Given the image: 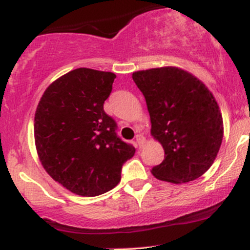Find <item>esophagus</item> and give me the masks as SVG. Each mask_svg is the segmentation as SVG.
<instances>
[{
  "label": "esophagus",
  "mask_w": 250,
  "mask_h": 250,
  "mask_svg": "<svg viewBox=\"0 0 250 250\" xmlns=\"http://www.w3.org/2000/svg\"><path fill=\"white\" fill-rule=\"evenodd\" d=\"M145 141H146V139H145V136H143V135H141V134H139L136 136V143H137V146H139V148H141L143 145H145Z\"/></svg>",
  "instance_id": "1"
}]
</instances>
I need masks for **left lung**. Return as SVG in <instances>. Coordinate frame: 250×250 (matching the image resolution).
<instances>
[{"mask_svg":"<svg viewBox=\"0 0 250 250\" xmlns=\"http://www.w3.org/2000/svg\"><path fill=\"white\" fill-rule=\"evenodd\" d=\"M145 96L151 135L165 160L151 173L171 183L196 180L214 163L223 137V120L213 94L199 79L175 67L133 73Z\"/></svg>","mask_w":250,"mask_h":250,"instance_id":"left-lung-1","label":"left lung"}]
</instances>
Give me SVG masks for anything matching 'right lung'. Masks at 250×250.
<instances>
[{
    "instance_id": "add662e5",
    "label": "right lung",
    "mask_w": 250,
    "mask_h": 250,
    "mask_svg": "<svg viewBox=\"0 0 250 250\" xmlns=\"http://www.w3.org/2000/svg\"><path fill=\"white\" fill-rule=\"evenodd\" d=\"M115 77L89 68L71 70L45 89L37 105L34 135L40 161L56 182L81 196L116 187L123 163L135 154L103 109Z\"/></svg>"
}]
</instances>
